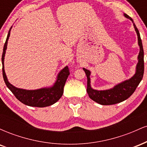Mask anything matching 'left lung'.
<instances>
[{
    "label": "left lung",
    "instance_id": "1",
    "mask_svg": "<svg viewBox=\"0 0 147 147\" xmlns=\"http://www.w3.org/2000/svg\"><path fill=\"white\" fill-rule=\"evenodd\" d=\"M124 16L131 20L133 23V19L124 14ZM135 30L138 35V45L140 46V52L138 57V63L136 65V71L135 75L128 80L122 82V83L118 84L115 86L113 88L104 90H94L90 86V71L86 68H83L87 77V92L89 97L95 102L102 105H112L117 103L122 102L127 99L136 90V88L139 85L140 82L142 79L144 75V50H143L142 43L140 38V32L138 28H136L135 23H133Z\"/></svg>",
    "mask_w": 147,
    "mask_h": 147
}]
</instances>
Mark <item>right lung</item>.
Returning <instances> with one entry per match:
<instances>
[{
	"mask_svg": "<svg viewBox=\"0 0 147 147\" xmlns=\"http://www.w3.org/2000/svg\"><path fill=\"white\" fill-rule=\"evenodd\" d=\"M11 27L9 30L2 55L3 63V76L5 83L8 88L11 91L16 99L27 106L34 107H46L51 106L56 103L61 97L63 93V87L68 75H70L68 66L62 69L58 74L56 82L54 85L49 88H43L37 90H25V89L18 88L14 86L8 82L7 78L4 69V59L5 51L7 45V41L9 39Z\"/></svg>",
	"mask_w": 147,
	"mask_h": 147,
	"instance_id": "1",
	"label": "right lung"
}]
</instances>
